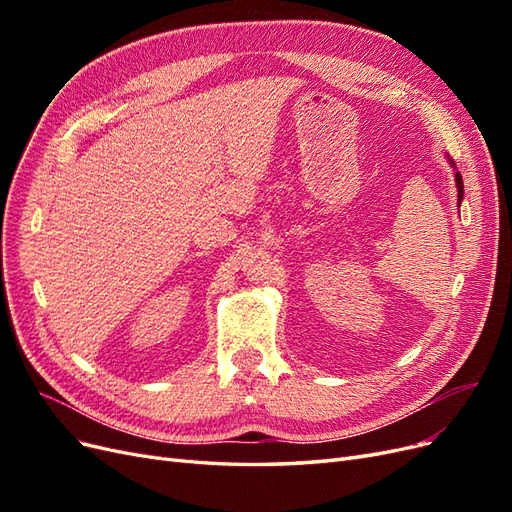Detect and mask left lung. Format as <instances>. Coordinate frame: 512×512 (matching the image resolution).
<instances>
[{
    "label": "left lung",
    "instance_id": "obj_1",
    "mask_svg": "<svg viewBox=\"0 0 512 512\" xmlns=\"http://www.w3.org/2000/svg\"><path fill=\"white\" fill-rule=\"evenodd\" d=\"M455 181H457V200L461 203V198H463V181H461V175L459 173H455Z\"/></svg>",
    "mask_w": 512,
    "mask_h": 512
}]
</instances>
